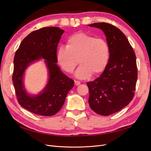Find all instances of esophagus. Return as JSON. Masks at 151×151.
<instances>
[{"label":"esophagus","instance_id":"34e87169","mask_svg":"<svg viewBox=\"0 0 151 151\" xmlns=\"http://www.w3.org/2000/svg\"><path fill=\"white\" fill-rule=\"evenodd\" d=\"M74 83H75V85H76V86H79V85L81 84L80 82L78 81H74Z\"/></svg>","mask_w":151,"mask_h":151}]
</instances>
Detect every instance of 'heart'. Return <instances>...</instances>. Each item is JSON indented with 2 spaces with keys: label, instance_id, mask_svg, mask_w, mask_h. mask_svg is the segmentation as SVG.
Segmentation results:
<instances>
[{
  "label": "heart",
  "instance_id": "obj_1",
  "mask_svg": "<svg viewBox=\"0 0 151 151\" xmlns=\"http://www.w3.org/2000/svg\"><path fill=\"white\" fill-rule=\"evenodd\" d=\"M57 62L68 73L74 71L78 62L75 76L81 79L98 75L106 68L110 50L106 40L84 33H76L67 41V46H60L57 51Z\"/></svg>",
  "mask_w": 151,
  "mask_h": 151
}]
</instances>
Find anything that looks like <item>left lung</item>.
Instances as JSON below:
<instances>
[{
    "mask_svg": "<svg viewBox=\"0 0 151 151\" xmlns=\"http://www.w3.org/2000/svg\"><path fill=\"white\" fill-rule=\"evenodd\" d=\"M103 30L110 50V58L103 72L87 83L91 108L100 115L108 116L129 104L134 96L137 80L136 56L122 31L106 22L89 25Z\"/></svg>",
    "mask_w": 151,
    "mask_h": 151,
    "instance_id": "left-lung-1",
    "label": "left lung"
}]
</instances>
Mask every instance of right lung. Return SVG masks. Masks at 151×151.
<instances>
[{
	"mask_svg": "<svg viewBox=\"0 0 151 151\" xmlns=\"http://www.w3.org/2000/svg\"><path fill=\"white\" fill-rule=\"evenodd\" d=\"M64 31L58 27H44L31 32L22 41L14 58L12 81L17 101L21 106L36 115L50 116L59 111L67 95L74 86V81L63 74L57 65L58 43ZM44 58L49 79L43 92L35 97L24 89L22 79L31 63Z\"/></svg>",
	"mask_w": 151,
	"mask_h": 151,
	"instance_id": "right-lung-1",
	"label": "right lung"
}]
</instances>
